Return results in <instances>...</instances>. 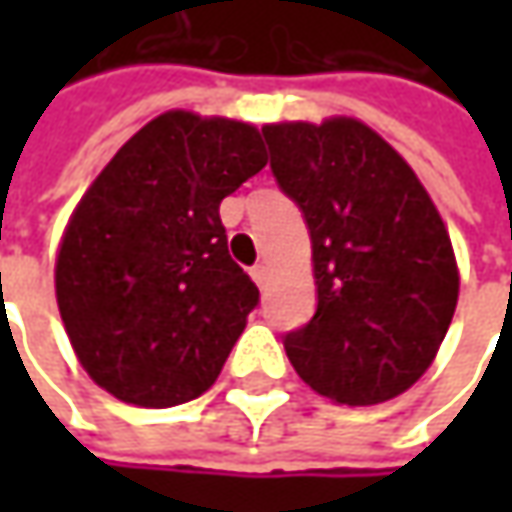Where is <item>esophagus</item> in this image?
Here are the masks:
<instances>
[{
    "label": "esophagus",
    "instance_id": "obj_1",
    "mask_svg": "<svg viewBox=\"0 0 512 512\" xmlns=\"http://www.w3.org/2000/svg\"><path fill=\"white\" fill-rule=\"evenodd\" d=\"M250 276H253V282L259 287L267 285V265L265 262H259V265H253V270H250Z\"/></svg>",
    "mask_w": 512,
    "mask_h": 512
}]
</instances>
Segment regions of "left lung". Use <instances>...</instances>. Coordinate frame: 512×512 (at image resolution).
<instances>
[{"label": "left lung", "instance_id": "8db88e82", "mask_svg": "<svg viewBox=\"0 0 512 512\" xmlns=\"http://www.w3.org/2000/svg\"><path fill=\"white\" fill-rule=\"evenodd\" d=\"M262 133L310 230L319 293L313 319L285 336L287 359L319 396L387 402L433 364L459 302L442 216L413 168L356 119Z\"/></svg>", "mask_w": 512, "mask_h": 512}]
</instances>
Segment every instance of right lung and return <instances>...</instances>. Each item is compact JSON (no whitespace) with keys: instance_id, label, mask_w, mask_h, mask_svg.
I'll return each mask as SVG.
<instances>
[{"instance_id":"right-lung-1","label":"right lung","mask_w":512,"mask_h":512,"mask_svg":"<svg viewBox=\"0 0 512 512\" xmlns=\"http://www.w3.org/2000/svg\"><path fill=\"white\" fill-rule=\"evenodd\" d=\"M267 165L262 133L168 110L133 133L70 216L56 302L82 367L119 402L202 396L259 305L219 205Z\"/></svg>"}]
</instances>
